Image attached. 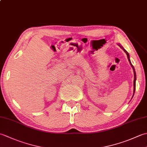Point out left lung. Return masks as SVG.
<instances>
[{
    "instance_id": "obj_1",
    "label": "left lung",
    "mask_w": 147,
    "mask_h": 147,
    "mask_svg": "<svg viewBox=\"0 0 147 147\" xmlns=\"http://www.w3.org/2000/svg\"><path fill=\"white\" fill-rule=\"evenodd\" d=\"M119 45V47L121 48H122L123 49V50H124V51L126 52V55H127V59H128V61H129V64H130V65H131V67H133V72H134V77H135V78H134V82H133V85H134V93H135V88H136V73H135V68H134V67H133V65H132V64H131V61H130V59H129V54L127 52V51H126V50H124V49H123V47H122L120 45ZM133 95H134V94H133Z\"/></svg>"
}]
</instances>
